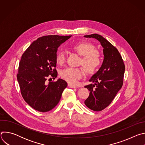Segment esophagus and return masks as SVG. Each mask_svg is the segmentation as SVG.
<instances>
[{
  "label": "esophagus",
  "mask_w": 145,
  "mask_h": 145,
  "mask_svg": "<svg viewBox=\"0 0 145 145\" xmlns=\"http://www.w3.org/2000/svg\"><path fill=\"white\" fill-rule=\"evenodd\" d=\"M68 87H69V88H76V86H73V85H71V84H68Z\"/></svg>",
  "instance_id": "34e87169"
}]
</instances>
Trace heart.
I'll return each mask as SVG.
<instances>
[{
    "label": "heart",
    "instance_id": "1",
    "mask_svg": "<svg viewBox=\"0 0 145 145\" xmlns=\"http://www.w3.org/2000/svg\"><path fill=\"white\" fill-rule=\"evenodd\" d=\"M72 48L81 56L80 63L88 73H95L101 65V55L98 50L95 49V46L92 44L81 42L74 45ZM65 59V55L64 52L59 51L57 53L56 61L57 64H63ZM60 76L69 84L75 85L77 81L83 76V72L80 68H67L61 72Z\"/></svg>",
    "mask_w": 145,
    "mask_h": 145
}]
</instances>
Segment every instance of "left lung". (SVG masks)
Segmentation results:
<instances>
[{"mask_svg":"<svg viewBox=\"0 0 145 145\" xmlns=\"http://www.w3.org/2000/svg\"><path fill=\"white\" fill-rule=\"evenodd\" d=\"M84 37L97 39L103 48L105 57L102 65L89 80L94 84L84 87L89 91L84 101L86 106L93 111H100L111 104L121 88L125 65L118 49L104 37L97 34Z\"/></svg>","mask_w":145,"mask_h":145,"instance_id":"left-lung-1","label":"left lung"}]
</instances>
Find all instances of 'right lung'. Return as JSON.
Here are the masks:
<instances>
[{"mask_svg": "<svg viewBox=\"0 0 145 145\" xmlns=\"http://www.w3.org/2000/svg\"><path fill=\"white\" fill-rule=\"evenodd\" d=\"M71 35H45L29 46L20 61L17 80L25 101L34 110L45 112L54 108L60 100L67 82L59 78L46 83L49 76H57L56 56L59 45Z\"/></svg>", "mask_w": 145, "mask_h": 145, "instance_id": "right-lung-1", "label": "right lung"}]
</instances>
